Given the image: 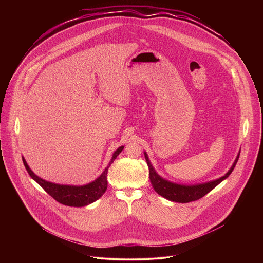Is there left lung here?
<instances>
[{"label":"left lung","instance_id":"obj_1","mask_svg":"<svg viewBox=\"0 0 263 263\" xmlns=\"http://www.w3.org/2000/svg\"><path fill=\"white\" fill-rule=\"evenodd\" d=\"M144 157H145V160H146V163L148 166V171H149V181H151V184L153 186V189L155 190V192L158 195H160L161 197H163L170 201H173V202L190 203V202L197 201V200L203 198L205 195H207L209 192H211L214 187L217 186L221 181L228 178L237 163L239 154L237 155L233 165L231 166V168L228 171V173L226 175L216 179V180L202 183V184H196V185H181V184L173 183L171 181L163 179L156 173L153 165L151 164V162H149L148 157L145 152H144Z\"/></svg>","mask_w":263,"mask_h":263}]
</instances>
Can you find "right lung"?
Instances as JSON below:
<instances>
[{"mask_svg":"<svg viewBox=\"0 0 263 263\" xmlns=\"http://www.w3.org/2000/svg\"><path fill=\"white\" fill-rule=\"evenodd\" d=\"M123 148H124V145L120 146L114 153L108 166L104 170V172L100 175V177H98L95 181L81 186L62 185V184H56V183L46 181L40 178L39 176H36L31 171V168L27 164L24 157H23V162L28 174L31 176V178L39 183L43 189L57 202L70 207H83L93 203L104 195V193L107 190V184H108L107 183L108 168L111 165V163L116 160L118 155L123 151Z\"/></svg>","mask_w":263,"mask_h":263,"instance_id":"1","label":"right lung"}]
</instances>
